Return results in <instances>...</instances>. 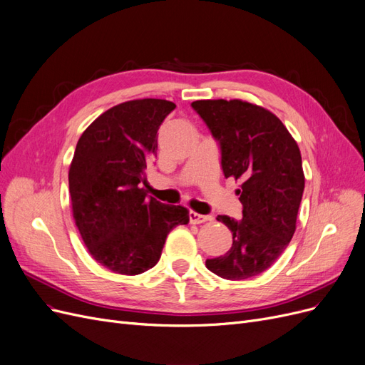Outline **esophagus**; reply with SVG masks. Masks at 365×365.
I'll return each instance as SVG.
<instances>
[{
  "instance_id": "esophagus-1",
  "label": "esophagus",
  "mask_w": 365,
  "mask_h": 365,
  "mask_svg": "<svg viewBox=\"0 0 365 365\" xmlns=\"http://www.w3.org/2000/svg\"><path fill=\"white\" fill-rule=\"evenodd\" d=\"M212 220V217L209 215H202V214H197V212H190V221L192 222V225H202V222H206V221H210Z\"/></svg>"
}]
</instances>
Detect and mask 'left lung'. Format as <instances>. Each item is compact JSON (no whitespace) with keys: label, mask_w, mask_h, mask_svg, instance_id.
Returning a JSON list of instances; mask_svg holds the SVG:
<instances>
[{"label":"left lung","mask_w":365,"mask_h":365,"mask_svg":"<svg viewBox=\"0 0 365 365\" xmlns=\"http://www.w3.org/2000/svg\"><path fill=\"white\" fill-rule=\"evenodd\" d=\"M192 109L218 143L225 178L241 180L242 218L218 215L232 232V247L206 267L227 280L261 274L287 249L304 175L296 140L269 110L241 100H198Z\"/></svg>","instance_id":"8db88e82"}]
</instances>
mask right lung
Wrapping results in <instances>:
<instances>
[{"label": "right lung", "mask_w": 365, "mask_h": 365, "mask_svg": "<svg viewBox=\"0 0 365 365\" xmlns=\"http://www.w3.org/2000/svg\"><path fill=\"white\" fill-rule=\"evenodd\" d=\"M175 109L144 98L106 110L80 136L69 167L76 225L93 259L135 276L160 259L168 233L187 225L183 206L147 197L139 183L158 150V130Z\"/></svg>", "instance_id": "obj_1"}]
</instances>
